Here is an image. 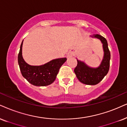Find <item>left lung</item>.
Masks as SVG:
<instances>
[{"label": "left lung", "instance_id": "8db88e82", "mask_svg": "<svg viewBox=\"0 0 127 127\" xmlns=\"http://www.w3.org/2000/svg\"><path fill=\"white\" fill-rule=\"evenodd\" d=\"M93 37L99 38L103 45L104 56L101 64L98 68H93L88 67L84 63L77 60V65L74 68V73L78 80L83 84L87 85H95L99 83L107 75L110 68L111 54L107 40L98 34Z\"/></svg>", "mask_w": 127, "mask_h": 127}]
</instances>
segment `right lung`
<instances>
[{"mask_svg": "<svg viewBox=\"0 0 127 127\" xmlns=\"http://www.w3.org/2000/svg\"><path fill=\"white\" fill-rule=\"evenodd\" d=\"M23 41L18 54V63L23 77L30 84L36 86H46L51 84L55 80L59 69L66 61V58L54 59L38 66L30 65L24 61L22 57Z\"/></svg>", "mask_w": 127, "mask_h": 127, "instance_id": "1", "label": "right lung"}]
</instances>
